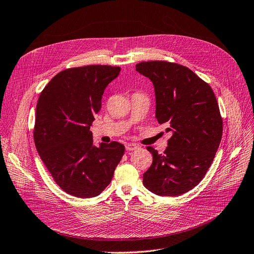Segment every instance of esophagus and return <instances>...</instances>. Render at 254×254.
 Returning a JSON list of instances; mask_svg holds the SVG:
<instances>
[{
	"label": "esophagus",
	"instance_id": "34e87169",
	"mask_svg": "<svg viewBox=\"0 0 254 254\" xmlns=\"http://www.w3.org/2000/svg\"><path fill=\"white\" fill-rule=\"evenodd\" d=\"M137 149H139V146L137 144H135V143H127L126 145V150L127 151H134V150H137Z\"/></svg>",
	"mask_w": 254,
	"mask_h": 254
}]
</instances>
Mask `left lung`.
Instances as JSON below:
<instances>
[{"label": "left lung", "mask_w": 254, "mask_h": 254, "mask_svg": "<svg viewBox=\"0 0 254 254\" xmlns=\"http://www.w3.org/2000/svg\"><path fill=\"white\" fill-rule=\"evenodd\" d=\"M136 70L153 82L156 118L172 132L163 154L146 148L153 162L143 174V185L159 196L182 195L201 182L222 140L216 97L207 82L181 64L140 62Z\"/></svg>", "instance_id": "8db88e82"}]
</instances>
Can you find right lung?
Returning <instances> with one entry per match:
<instances>
[{
    "label": "right lung",
    "instance_id": "1",
    "mask_svg": "<svg viewBox=\"0 0 254 254\" xmlns=\"http://www.w3.org/2000/svg\"><path fill=\"white\" fill-rule=\"evenodd\" d=\"M120 70L111 65L64 69L40 94L34 127L37 151L56 184L76 197L99 195L125 154V145L117 141L95 145L89 130L105 87Z\"/></svg>",
    "mask_w": 254,
    "mask_h": 254
}]
</instances>
